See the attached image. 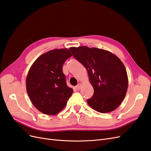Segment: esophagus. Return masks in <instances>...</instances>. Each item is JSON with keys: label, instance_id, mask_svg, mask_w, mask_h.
I'll return each instance as SVG.
<instances>
[{"label": "esophagus", "instance_id": "esophagus-1", "mask_svg": "<svg viewBox=\"0 0 151 151\" xmlns=\"http://www.w3.org/2000/svg\"><path fill=\"white\" fill-rule=\"evenodd\" d=\"M81 83H79V84H78V85H76V88L77 90H80V89L81 88Z\"/></svg>", "mask_w": 151, "mask_h": 151}]
</instances>
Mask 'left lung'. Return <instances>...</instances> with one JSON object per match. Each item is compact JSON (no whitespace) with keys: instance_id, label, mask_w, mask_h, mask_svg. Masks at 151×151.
Listing matches in <instances>:
<instances>
[{"instance_id":"8db88e82","label":"left lung","mask_w":151,"mask_h":151,"mask_svg":"<svg viewBox=\"0 0 151 151\" xmlns=\"http://www.w3.org/2000/svg\"><path fill=\"white\" fill-rule=\"evenodd\" d=\"M70 50L87 69L93 88L88 104L102 113L115 110L121 104L128 88L127 70L121 60L110 52L98 48L81 46Z\"/></svg>"}]
</instances>
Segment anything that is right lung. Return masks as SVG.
<instances>
[{
  "mask_svg": "<svg viewBox=\"0 0 151 151\" xmlns=\"http://www.w3.org/2000/svg\"><path fill=\"white\" fill-rule=\"evenodd\" d=\"M72 56L68 49H54L42 54L33 63L26 86L32 104L42 113L54 115L66 106L73 92L66 82L63 65Z\"/></svg>",
  "mask_w": 151,
  "mask_h": 151,
  "instance_id": "obj_1",
  "label": "right lung"
}]
</instances>
